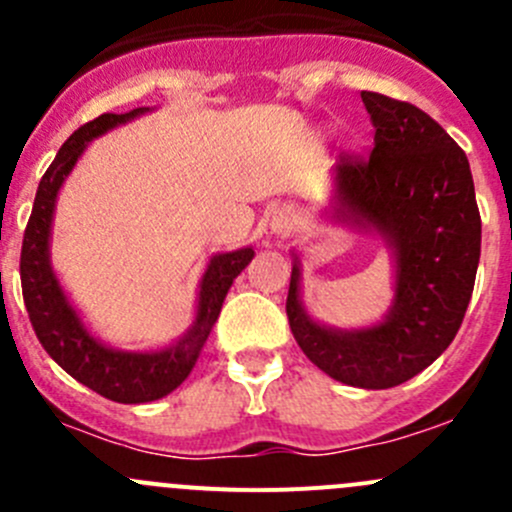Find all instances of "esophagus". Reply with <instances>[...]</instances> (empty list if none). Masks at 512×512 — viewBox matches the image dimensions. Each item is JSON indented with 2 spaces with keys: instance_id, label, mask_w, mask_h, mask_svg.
<instances>
[{
  "instance_id": "obj_1",
  "label": "esophagus",
  "mask_w": 512,
  "mask_h": 512,
  "mask_svg": "<svg viewBox=\"0 0 512 512\" xmlns=\"http://www.w3.org/2000/svg\"><path fill=\"white\" fill-rule=\"evenodd\" d=\"M294 210L292 208H277L270 218V230L275 237H289V232L294 230Z\"/></svg>"
}]
</instances>
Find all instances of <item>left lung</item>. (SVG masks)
<instances>
[{
	"mask_svg": "<svg viewBox=\"0 0 512 512\" xmlns=\"http://www.w3.org/2000/svg\"><path fill=\"white\" fill-rule=\"evenodd\" d=\"M374 151L334 168L327 215L374 230L394 257V299L371 327L337 329L304 309L294 255L289 329L314 366L356 389L414 379L448 349L471 302L480 260V213L471 165L456 141L414 103L361 91Z\"/></svg>",
	"mask_w": 512,
	"mask_h": 512,
	"instance_id": "obj_1",
	"label": "left lung"
}]
</instances>
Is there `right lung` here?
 Wrapping results in <instances>:
<instances>
[{
  "mask_svg": "<svg viewBox=\"0 0 512 512\" xmlns=\"http://www.w3.org/2000/svg\"><path fill=\"white\" fill-rule=\"evenodd\" d=\"M148 111L151 108L143 106L128 113H103L71 133L69 141L56 153L54 163L46 168L36 190L32 218L24 230L22 262H19L24 304H27L41 347L66 374L118 404H148V401L163 399L188 379L218 322L227 289L255 257L252 247L218 252L210 257L208 270L200 280L193 324L178 342L168 347L153 349V352H123V349L108 347L89 332L51 267L49 245L56 198L64 180L69 178L94 138Z\"/></svg>",
  "mask_w": 512,
  "mask_h": 512,
  "instance_id": "obj_1",
  "label": "right lung"
}]
</instances>
